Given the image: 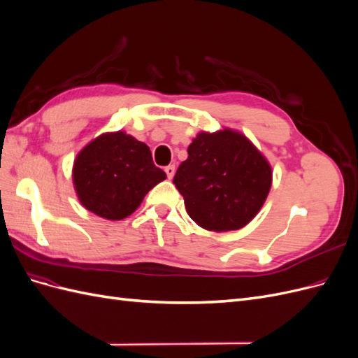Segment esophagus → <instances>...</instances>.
<instances>
[{
  "instance_id": "1",
  "label": "esophagus",
  "mask_w": 358,
  "mask_h": 358,
  "mask_svg": "<svg viewBox=\"0 0 358 358\" xmlns=\"http://www.w3.org/2000/svg\"><path fill=\"white\" fill-rule=\"evenodd\" d=\"M164 170H166V173H167V178H169V179H173V176H175V171H176L175 166H167Z\"/></svg>"
}]
</instances>
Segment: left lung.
<instances>
[{
    "mask_svg": "<svg viewBox=\"0 0 358 358\" xmlns=\"http://www.w3.org/2000/svg\"><path fill=\"white\" fill-rule=\"evenodd\" d=\"M191 220L209 231L239 230L263 208L272 167L245 134L201 131L173 178Z\"/></svg>",
    "mask_w": 358,
    "mask_h": 358,
    "instance_id": "8db88e82",
    "label": "left lung"
}]
</instances>
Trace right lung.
Instances as JSON below:
<instances>
[{"label":"right lung","mask_w":358,"mask_h":358,"mask_svg":"<svg viewBox=\"0 0 358 358\" xmlns=\"http://www.w3.org/2000/svg\"><path fill=\"white\" fill-rule=\"evenodd\" d=\"M166 178L154 164L149 146L124 131L95 137L73 164V185L79 201L85 209L110 221L131 215Z\"/></svg>","instance_id":"right-lung-1"}]
</instances>
